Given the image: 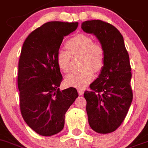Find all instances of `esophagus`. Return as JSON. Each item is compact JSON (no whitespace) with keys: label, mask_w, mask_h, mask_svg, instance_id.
Returning <instances> with one entry per match:
<instances>
[{"label":"esophagus","mask_w":148,"mask_h":148,"mask_svg":"<svg viewBox=\"0 0 148 148\" xmlns=\"http://www.w3.org/2000/svg\"><path fill=\"white\" fill-rule=\"evenodd\" d=\"M77 91H78V94H79V95H82L84 93V90L82 88H78L77 89Z\"/></svg>","instance_id":"34e87169"}]
</instances>
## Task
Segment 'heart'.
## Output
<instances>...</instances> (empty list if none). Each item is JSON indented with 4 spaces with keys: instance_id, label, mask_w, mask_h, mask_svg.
<instances>
[{
    "instance_id": "1",
    "label": "heart",
    "mask_w": 148,
    "mask_h": 148,
    "mask_svg": "<svg viewBox=\"0 0 148 148\" xmlns=\"http://www.w3.org/2000/svg\"><path fill=\"white\" fill-rule=\"evenodd\" d=\"M66 47L68 51L59 49L57 52L58 66L62 72H68L71 57L82 55V70L70 73L65 78L68 86L82 88L94 79V71L99 72L103 69L106 62L105 49L99 42H94L90 36L83 34L70 38L66 42Z\"/></svg>"
}]
</instances>
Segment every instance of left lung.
<instances>
[{
    "mask_svg": "<svg viewBox=\"0 0 148 148\" xmlns=\"http://www.w3.org/2000/svg\"><path fill=\"white\" fill-rule=\"evenodd\" d=\"M85 32L94 34L106 51V62L99 77L86 90V111L90 127L99 134L116 130L128 112L133 99L129 55L119 30L100 20L82 23Z\"/></svg>",
    "mask_w": 148,
    "mask_h": 148,
    "instance_id": "1",
    "label": "left lung"
}]
</instances>
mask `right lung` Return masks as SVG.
Returning <instances> with one entry per match:
<instances>
[{
  "label": "right lung",
  "instance_id": "1",
  "mask_svg": "<svg viewBox=\"0 0 148 148\" xmlns=\"http://www.w3.org/2000/svg\"><path fill=\"white\" fill-rule=\"evenodd\" d=\"M78 23H46L23 42L18 62L21 115L37 134L49 136L63 129L65 114L78 97L75 88L60 90L62 77L56 60L65 36Z\"/></svg>",
  "mask_w": 148,
  "mask_h": 148
}]
</instances>
